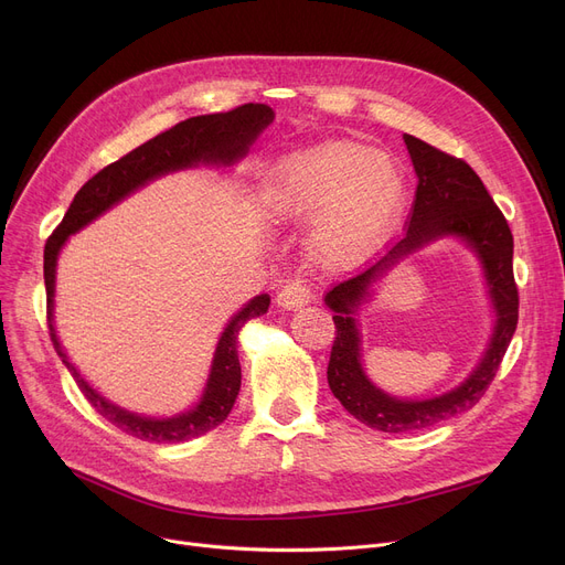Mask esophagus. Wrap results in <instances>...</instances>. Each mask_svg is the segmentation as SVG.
<instances>
[{
    "label": "esophagus",
    "mask_w": 565,
    "mask_h": 565,
    "mask_svg": "<svg viewBox=\"0 0 565 565\" xmlns=\"http://www.w3.org/2000/svg\"><path fill=\"white\" fill-rule=\"evenodd\" d=\"M311 290L302 281H288L279 292H277V305L286 311H298L311 302Z\"/></svg>",
    "instance_id": "obj_1"
}]
</instances>
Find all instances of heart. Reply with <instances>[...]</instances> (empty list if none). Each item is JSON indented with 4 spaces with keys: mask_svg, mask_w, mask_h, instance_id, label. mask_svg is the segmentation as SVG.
Here are the masks:
<instances>
[{
    "mask_svg": "<svg viewBox=\"0 0 565 565\" xmlns=\"http://www.w3.org/2000/svg\"><path fill=\"white\" fill-rule=\"evenodd\" d=\"M407 201L401 162L366 143L332 139L277 160L263 183V213L309 222L307 254L322 270L371 260L396 231Z\"/></svg>",
    "mask_w": 565,
    "mask_h": 565,
    "instance_id": "obj_1",
    "label": "heart"
}]
</instances>
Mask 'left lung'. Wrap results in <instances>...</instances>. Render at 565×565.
I'll use <instances>...</instances> for the list:
<instances>
[{
    "mask_svg": "<svg viewBox=\"0 0 565 565\" xmlns=\"http://www.w3.org/2000/svg\"><path fill=\"white\" fill-rule=\"evenodd\" d=\"M403 141L419 178L405 237L366 273L324 295V305L334 313L337 324L328 366L330 390L354 419L382 433L430 428L471 409L486 394L518 324L513 235L483 181L467 162L437 151L417 137L403 135ZM439 239H458L478 258L493 313L491 339L480 364L456 388L428 399L392 397L365 375L359 316L390 269Z\"/></svg>",
    "mask_w": 565,
    "mask_h": 565,
    "instance_id": "left-lung-1",
    "label": "left lung"
}]
</instances>
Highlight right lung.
Masks as SVG:
<instances>
[{
  "label": "right lung",
  "instance_id": "obj_1",
  "mask_svg": "<svg viewBox=\"0 0 565 565\" xmlns=\"http://www.w3.org/2000/svg\"><path fill=\"white\" fill-rule=\"evenodd\" d=\"M275 121V111L267 105H243L224 114H205L192 116L188 121H181L171 130L148 139L126 158L111 162L103 171H98L92 181H86L82 190L75 194L68 213L62 224L47 237L45 243V290H47V328L54 343V350L71 375L75 377L77 387L86 396V401L100 412L107 422L124 433L143 439V441H188L207 430L217 428L228 417V412L241 392V360H237V334L245 328V322L258 318L270 307V295L260 292L247 305L237 309L226 328L220 334V341L213 352L211 371L203 384L199 401L171 417H148V414L132 412L109 401L100 394L92 382L77 371L71 362L62 341H58L54 328V292H56V263L58 254L66 247L68 237L96 222L105 215L109 207L118 205L137 190L148 183L158 181L162 175L188 171L199 167L211 169H231L235 162H241L260 132Z\"/></svg>",
  "mask_w": 565,
  "mask_h": 565
}]
</instances>
